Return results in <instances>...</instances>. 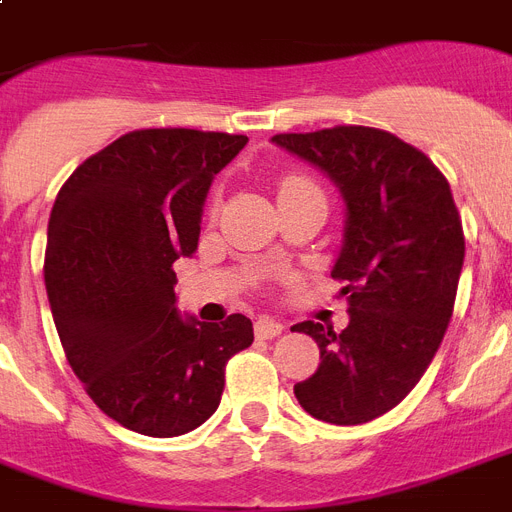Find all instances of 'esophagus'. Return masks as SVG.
<instances>
[{"instance_id": "esophagus-1", "label": "esophagus", "mask_w": 512, "mask_h": 512, "mask_svg": "<svg viewBox=\"0 0 512 512\" xmlns=\"http://www.w3.org/2000/svg\"><path fill=\"white\" fill-rule=\"evenodd\" d=\"M281 332H284V324H281V321L268 319V316L255 321V335L260 337V340H273V337H279Z\"/></svg>"}]
</instances>
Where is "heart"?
Wrapping results in <instances>:
<instances>
[{"instance_id": "1", "label": "heart", "mask_w": 512, "mask_h": 512, "mask_svg": "<svg viewBox=\"0 0 512 512\" xmlns=\"http://www.w3.org/2000/svg\"><path fill=\"white\" fill-rule=\"evenodd\" d=\"M305 188H316V185H313L311 180L303 175L284 177V180L279 183V199L281 196H289V193H295V191H305Z\"/></svg>"}]
</instances>
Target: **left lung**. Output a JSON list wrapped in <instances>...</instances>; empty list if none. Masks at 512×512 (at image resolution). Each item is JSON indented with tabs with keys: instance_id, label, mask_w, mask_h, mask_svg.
I'll list each match as a JSON object with an SVG mask.
<instances>
[{
	"instance_id": "left-lung-1",
	"label": "left lung",
	"mask_w": 512,
	"mask_h": 512,
	"mask_svg": "<svg viewBox=\"0 0 512 512\" xmlns=\"http://www.w3.org/2000/svg\"><path fill=\"white\" fill-rule=\"evenodd\" d=\"M273 143L327 172L345 201L332 279L350 321L292 327L321 350L295 396L316 420L361 425L404 401L444 340L465 260L460 212L436 164L385 130L348 124Z\"/></svg>"
}]
</instances>
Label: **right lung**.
I'll list each match as a JSON object with an SVG mask.
<instances>
[{"mask_svg":"<svg viewBox=\"0 0 512 512\" xmlns=\"http://www.w3.org/2000/svg\"><path fill=\"white\" fill-rule=\"evenodd\" d=\"M244 146L228 132H127L79 164L52 207L44 287L68 364L100 412L143 436L207 422L228 358L255 340L241 313L183 319L172 271L199 247L209 185Z\"/></svg>","mask_w":512,"mask_h":512,"instance_id":"add662e5","label":"right lung"}]
</instances>
